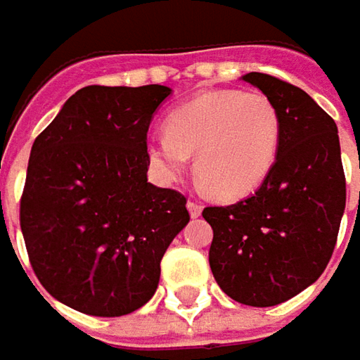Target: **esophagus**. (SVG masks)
<instances>
[{"mask_svg": "<svg viewBox=\"0 0 360 360\" xmlns=\"http://www.w3.org/2000/svg\"><path fill=\"white\" fill-rule=\"evenodd\" d=\"M188 212H190L192 218H198V216L202 214V204H198V202L194 200H188Z\"/></svg>", "mask_w": 360, "mask_h": 360, "instance_id": "1", "label": "esophagus"}]
</instances>
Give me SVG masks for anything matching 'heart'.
<instances>
[{"label":"heart","instance_id":"1","mask_svg":"<svg viewBox=\"0 0 360 360\" xmlns=\"http://www.w3.org/2000/svg\"><path fill=\"white\" fill-rule=\"evenodd\" d=\"M281 146V114L262 91H202L174 108L166 134L146 142V156L162 180L194 170L220 198L250 194L269 176Z\"/></svg>","mask_w":360,"mask_h":360}]
</instances>
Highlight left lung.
Instances as JSON below:
<instances>
[{"instance_id": "1", "label": "left lung", "mask_w": 360, "mask_h": 360, "mask_svg": "<svg viewBox=\"0 0 360 360\" xmlns=\"http://www.w3.org/2000/svg\"><path fill=\"white\" fill-rule=\"evenodd\" d=\"M244 82L281 114L278 156L246 200L204 208L212 226L210 269L218 286L248 307H274L309 288L326 269L347 202L335 120L307 91L269 74Z\"/></svg>"}]
</instances>
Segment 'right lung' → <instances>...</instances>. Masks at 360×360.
<instances>
[{"label":"right lung","instance_id":"obj_1","mask_svg":"<svg viewBox=\"0 0 360 360\" xmlns=\"http://www.w3.org/2000/svg\"><path fill=\"white\" fill-rule=\"evenodd\" d=\"M168 86H88L35 138L20 222L56 300L122 316L154 297L160 260L190 220L186 198L148 182L146 134Z\"/></svg>","mask_w":360,"mask_h":360}]
</instances>
